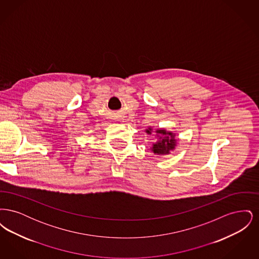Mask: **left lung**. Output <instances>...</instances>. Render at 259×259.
<instances>
[{
    "mask_svg": "<svg viewBox=\"0 0 259 259\" xmlns=\"http://www.w3.org/2000/svg\"><path fill=\"white\" fill-rule=\"evenodd\" d=\"M147 132L150 133L149 130H148ZM156 133L164 136V137L161 138V140L158 143L153 144V147H152L153 152L157 153V154L169 153V151L175 148V146H176V140L174 139L172 133L166 132L165 130H157Z\"/></svg>",
    "mask_w": 259,
    "mask_h": 259,
    "instance_id": "obj_1",
    "label": "left lung"
}]
</instances>
